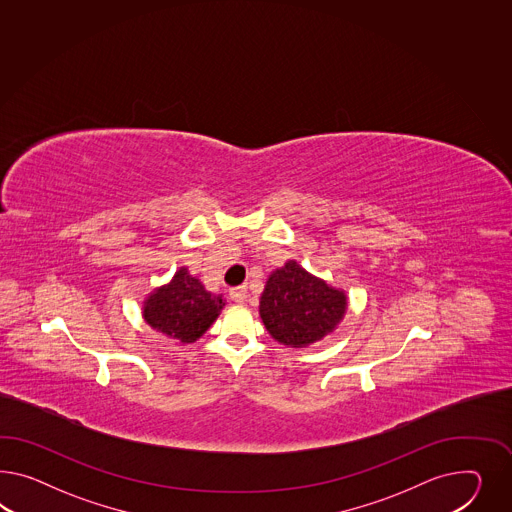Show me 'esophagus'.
I'll use <instances>...</instances> for the list:
<instances>
[{
  "instance_id": "1",
  "label": "esophagus",
  "mask_w": 512,
  "mask_h": 512,
  "mask_svg": "<svg viewBox=\"0 0 512 512\" xmlns=\"http://www.w3.org/2000/svg\"><path fill=\"white\" fill-rule=\"evenodd\" d=\"M229 294H231V300H233V302H236V304H244V302L248 300V287H246V285H240V287L231 289Z\"/></svg>"
}]
</instances>
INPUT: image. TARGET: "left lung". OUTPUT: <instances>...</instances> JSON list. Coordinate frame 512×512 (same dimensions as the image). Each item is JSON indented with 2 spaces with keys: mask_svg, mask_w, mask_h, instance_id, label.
Listing matches in <instances>:
<instances>
[{
  "mask_svg": "<svg viewBox=\"0 0 512 512\" xmlns=\"http://www.w3.org/2000/svg\"><path fill=\"white\" fill-rule=\"evenodd\" d=\"M346 311L345 292L289 261L268 277L259 313L277 343L302 348L332 332Z\"/></svg>",
  "mask_w": 512,
  "mask_h": 512,
  "instance_id": "1",
  "label": "left lung"
}]
</instances>
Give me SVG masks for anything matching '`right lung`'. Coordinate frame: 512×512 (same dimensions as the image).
Here are the masks:
<instances>
[{
  "label": "right lung",
  "instance_id": "add662e5",
  "mask_svg": "<svg viewBox=\"0 0 512 512\" xmlns=\"http://www.w3.org/2000/svg\"><path fill=\"white\" fill-rule=\"evenodd\" d=\"M223 305L220 294L205 291L199 279L180 268L169 285L152 292L143 307V317L152 328L180 343H194L220 315Z\"/></svg>",
  "mask_w": 512,
  "mask_h": 512
}]
</instances>
